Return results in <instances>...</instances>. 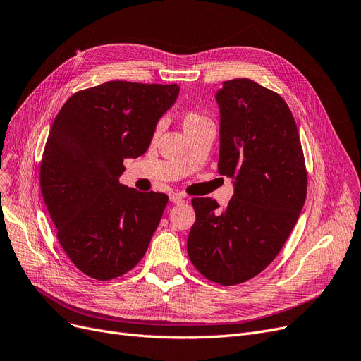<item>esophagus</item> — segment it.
Listing matches in <instances>:
<instances>
[{"instance_id":"obj_1","label":"esophagus","mask_w":361,"mask_h":361,"mask_svg":"<svg viewBox=\"0 0 361 361\" xmlns=\"http://www.w3.org/2000/svg\"><path fill=\"white\" fill-rule=\"evenodd\" d=\"M169 199L172 203H176V205H180V203H184V200H185L184 195H181V193H172L169 196Z\"/></svg>"}]
</instances>
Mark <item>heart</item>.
Returning a JSON list of instances; mask_svg holds the SVG:
<instances>
[{
    "label": "heart",
    "mask_w": 361,
    "mask_h": 361,
    "mask_svg": "<svg viewBox=\"0 0 361 361\" xmlns=\"http://www.w3.org/2000/svg\"><path fill=\"white\" fill-rule=\"evenodd\" d=\"M207 119H208L207 116H203V115H200V114H197L195 111H187L183 115V127H184V130H187V128L195 127V125H197V123H200L203 121H207Z\"/></svg>",
    "instance_id": "b5f03b06"
}]
</instances>
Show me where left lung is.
Here are the masks:
<instances>
[{
	"label": "left lung",
	"instance_id": "1",
	"mask_svg": "<svg viewBox=\"0 0 361 361\" xmlns=\"http://www.w3.org/2000/svg\"><path fill=\"white\" fill-rule=\"evenodd\" d=\"M215 99L218 172L234 178V195L223 209L211 197L192 199L187 254L203 277L233 286L259 274L283 247L304 207L307 169L293 115L277 92L238 78Z\"/></svg>",
	"mask_w": 361,
	"mask_h": 361
}]
</instances>
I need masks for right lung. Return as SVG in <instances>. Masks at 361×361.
Instances as JSON below:
<instances>
[{
	"mask_svg": "<svg viewBox=\"0 0 361 361\" xmlns=\"http://www.w3.org/2000/svg\"><path fill=\"white\" fill-rule=\"evenodd\" d=\"M177 84L109 81L75 92L57 114L42 153L39 184L56 236L78 270L112 280L146 254L168 196L119 183L123 159L150 146Z\"/></svg>",
	"mask_w": 361,
	"mask_h": 361,
	"instance_id": "obj_1",
	"label": "right lung"
}]
</instances>
